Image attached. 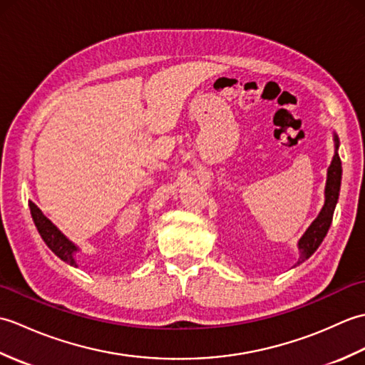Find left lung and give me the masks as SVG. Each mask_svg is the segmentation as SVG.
<instances>
[{
	"mask_svg": "<svg viewBox=\"0 0 365 365\" xmlns=\"http://www.w3.org/2000/svg\"><path fill=\"white\" fill-rule=\"evenodd\" d=\"M332 141H334V155H332L331 165L327 173V185H324V204L319 216L312 221L311 226L306 229L304 234L298 242V251L299 259L294 263V267H298L299 263L307 260L311 255L319 250V246L327 237L328 230L332 222V215H334L339 192H340V183H342V161L339 157V136L336 131H332Z\"/></svg>",
	"mask_w": 365,
	"mask_h": 365,
	"instance_id": "obj_1",
	"label": "left lung"
}]
</instances>
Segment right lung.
<instances>
[{"label":"right lung","mask_w":365,"mask_h":365,"mask_svg":"<svg viewBox=\"0 0 365 365\" xmlns=\"http://www.w3.org/2000/svg\"><path fill=\"white\" fill-rule=\"evenodd\" d=\"M28 204H29L31 216H33L37 232L41 234L45 245L48 246L61 260L68 263L71 267L78 268V263H76V252H80V247L76 246L72 240H68L56 226H54V224L46 218L41 208H38L33 200H29Z\"/></svg>","instance_id":"right-lung-1"}]
</instances>
